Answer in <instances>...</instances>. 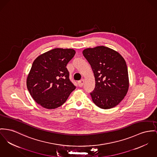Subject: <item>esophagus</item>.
I'll use <instances>...</instances> for the list:
<instances>
[{
	"mask_svg": "<svg viewBox=\"0 0 157 157\" xmlns=\"http://www.w3.org/2000/svg\"><path fill=\"white\" fill-rule=\"evenodd\" d=\"M84 84V80L83 79L78 82V85L79 87H82Z\"/></svg>",
	"mask_w": 157,
	"mask_h": 157,
	"instance_id": "34e87169",
	"label": "esophagus"
}]
</instances>
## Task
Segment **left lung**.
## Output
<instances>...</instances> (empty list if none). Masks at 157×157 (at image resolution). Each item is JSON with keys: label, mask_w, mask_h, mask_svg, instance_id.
<instances>
[{"label": "left lung", "mask_w": 157, "mask_h": 157, "mask_svg": "<svg viewBox=\"0 0 157 157\" xmlns=\"http://www.w3.org/2000/svg\"><path fill=\"white\" fill-rule=\"evenodd\" d=\"M82 54L94 73L96 86L90 93L100 108L116 106L126 96L129 80L126 62L117 51L104 46L85 49Z\"/></svg>", "instance_id": "left-lung-1"}]
</instances>
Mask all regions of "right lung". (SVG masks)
I'll use <instances>...</instances> for the list:
<instances>
[{"label":"right lung","mask_w":157,"mask_h":157,"mask_svg":"<svg viewBox=\"0 0 157 157\" xmlns=\"http://www.w3.org/2000/svg\"><path fill=\"white\" fill-rule=\"evenodd\" d=\"M75 53L73 49H53L33 61L27 78V87L34 100L43 108H59L76 88L66 68Z\"/></svg>","instance_id":"1"}]
</instances>
